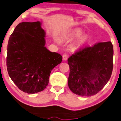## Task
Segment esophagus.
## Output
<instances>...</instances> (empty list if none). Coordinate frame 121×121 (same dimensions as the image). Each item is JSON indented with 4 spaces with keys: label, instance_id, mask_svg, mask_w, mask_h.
Returning a JSON list of instances; mask_svg holds the SVG:
<instances>
[{
    "label": "esophagus",
    "instance_id": "esophagus-1",
    "mask_svg": "<svg viewBox=\"0 0 121 121\" xmlns=\"http://www.w3.org/2000/svg\"><path fill=\"white\" fill-rule=\"evenodd\" d=\"M69 55L67 54H64L63 56H62V58H63L64 60H67V59H68Z\"/></svg>",
    "mask_w": 121,
    "mask_h": 121
}]
</instances>
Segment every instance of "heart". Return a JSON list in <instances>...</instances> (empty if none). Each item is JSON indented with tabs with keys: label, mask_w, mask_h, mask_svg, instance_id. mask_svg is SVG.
I'll return each instance as SVG.
<instances>
[{
	"label": "heart",
	"mask_w": 121,
	"mask_h": 121,
	"mask_svg": "<svg viewBox=\"0 0 121 121\" xmlns=\"http://www.w3.org/2000/svg\"><path fill=\"white\" fill-rule=\"evenodd\" d=\"M82 35V32L79 30H75L71 34V37L73 39H79L78 40V45L79 46H82L84 45L88 42L89 40V37L88 36H85V35ZM58 42H59V40H57Z\"/></svg>",
	"instance_id": "b5f03b06"
}]
</instances>
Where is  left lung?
Returning <instances> with one entry per match:
<instances>
[{
	"label": "left lung",
	"mask_w": 121,
	"mask_h": 121,
	"mask_svg": "<svg viewBox=\"0 0 121 121\" xmlns=\"http://www.w3.org/2000/svg\"><path fill=\"white\" fill-rule=\"evenodd\" d=\"M113 47L111 41L85 47L68 60V86L78 95L91 97L106 85L113 70Z\"/></svg>",
	"instance_id": "left-lung-1"
}]
</instances>
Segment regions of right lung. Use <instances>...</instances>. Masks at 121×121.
Masks as SVG:
<instances>
[{
	"mask_svg": "<svg viewBox=\"0 0 121 121\" xmlns=\"http://www.w3.org/2000/svg\"><path fill=\"white\" fill-rule=\"evenodd\" d=\"M45 35L40 22H24L17 26L8 41V73L18 88L28 94L43 91L51 70L62 61L60 54L45 46Z\"/></svg>",
	"mask_w": 121,
	"mask_h": 121,
	"instance_id": "add662e5",
	"label": "right lung"
}]
</instances>
